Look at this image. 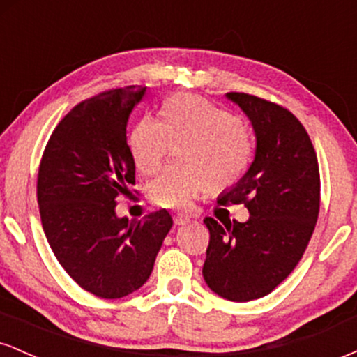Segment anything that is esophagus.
Segmentation results:
<instances>
[{
    "mask_svg": "<svg viewBox=\"0 0 357 357\" xmlns=\"http://www.w3.org/2000/svg\"><path fill=\"white\" fill-rule=\"evenodd\" d=\"M190 216L186 215H176L174 216V225H178V227H181V225H188L190 223Z\"/></svg>",
    "mask_w": 357,
    "mask_h": 357,
    "instance_id": "obj_1",
    "label": "esophagus"
}]
</instances>
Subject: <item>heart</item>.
I'll list each match as a JSON object with an SVG mask.
<instances>
[{"label": "heart", "instance_id": "heart-1", "mask_svg": "<svg viewBox=\"0 0 357 357\" xmlns=\"http://www.w3.org/2000/svg\"><path fill=\"white\" fill-rule=\"evenodd\" d=\"M178 146H184V166L171 167L149 186V198L161 208H188L210 190H230L247 173L255 147L235 114L188 93L166 102L162 121L141 119L129 137L134 165L147 176L161 171Z\"/></svg>", "mask_w": 357, "mask_h": 357}]
</instances>
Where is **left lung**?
Instances as JSON below:
<instances>
[{
    "mask_svg": "<svg viewBox=\"0 0 357 357\" xmlns=\"http://www.w3.org/2000/svg\"><path fill=\"white\" fill-rule=\"evenodd\" d=\"M227 97L252 121L257 149L247 173L218 203H243L250 218H204L210 245L203 277L220 297L248 302L272 292L301 261L317 223L321 176L312 141L290 110L243 92Z\"/></svg>",
    "mask_w": 357,
    "mask_h": 357,
    "instance_id": "left-lung-1",
    "label": "left lung"
}]
</instances>
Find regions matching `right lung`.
Returning a JSON list of instances; mask_svg holds the SVG:
<instances>
[{"instance_id":"1","label":"right lung","mask_w":357,"mask_h":357,"mask_svg":"<svg viewBox=\"0 0 357 357\" xmlns=\"http://www.w3.org/2000/svg\"><path fill=\"white\" fill-rule=\"evenodd\" d=\"M144 96L146 87L129 85L82 100L55 127L38 167L48 243L65 272L102 298L126 297L146 284L173 227L166 210L136 223L116 215L119 199L136 184L126 127Z\"/></svg>"}]
</instances>
